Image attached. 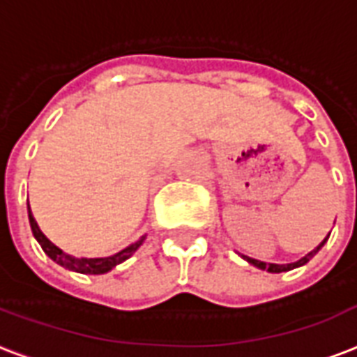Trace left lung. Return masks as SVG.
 Listing matches in <instances>:
<instances>
[{
    "label": "left lung",
    "mask_w": 357,
    "mask_h": 357,
    "mask_svg": "<svg viewBox=\"0 0 357 357\" xmlns=\"http://www.w3.org/2000/svg\"><path fill=\"white\" fill-rule=\"evenodd\" d=\"M330 234H328V238H330ZM328 238L324 239L322 243L318 245V247H314V249H312L311 252H307L305 257L299 258L298 262H292V264H268V262H260V260H255V258H249V257H243V258L249 264H252V266H257V268H260V269H266V271H269V273H282V271H290V269L299 268V266H303V264L309 262V260H311V258L314 257V255H317V252L320 251V249H322L324 243L328 241Z\"/></svg>",
    "instance_id": "obj_1"
}]
</instances>
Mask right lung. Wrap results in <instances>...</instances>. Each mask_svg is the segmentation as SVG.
Wrapping results in <instances>:
<instances>
[{
	"label": "right lung",
	"mask_w": 357,
	"mask_h": 357,
	"mask_svg": "<svg viewBox=\"0 0 357 357\" xmlns=\"http://www.w3.org/2000/svg\"><path fill=\"white\" fill-rule=\"evenodd\" d=\"M27 217H29V225H31V232H33L35 239L39 241V245L43 247V251L48 255V257L54 260L56 264H59L61 268L70 269V271H76V273H84V275H102V273H108L110 269H114L118 264L125 262L127 258H130L136 252V249L144 243L146 239V234L142 238L136 239L135 243H130L129 247H125L119 252L112 255V257H105V258H78L73 257V255H67L63 252L59 247L52 243L50 239L46 238L45 234L40 232L39 225L35 221L33 213L29 209V204H27Z\"/></svg>",
	"instance_id": "add662e5"
}]
</instances>
